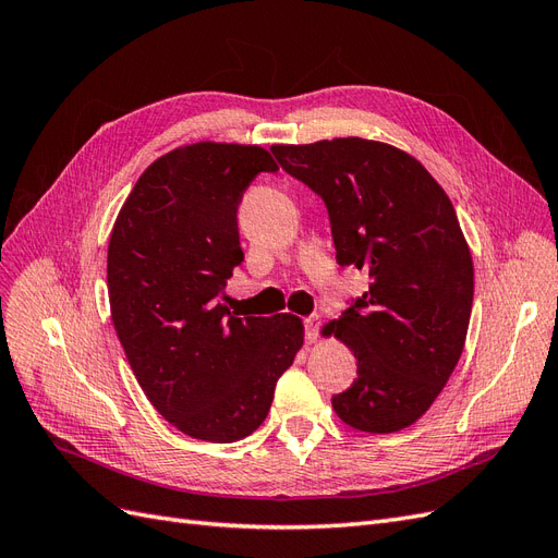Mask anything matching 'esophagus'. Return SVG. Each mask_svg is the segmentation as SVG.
<instances>
[{
    "mask_svg": "<svg viewBox=\"0 0 558 558\" xmlns=\"http://www.w3.org/2000/svg\"><path fill=\"white\" fill-rule=\"evenodd\" d=\"M318 326H320L318 316L305 318V342H307V344H314V342L318 340Z\"/></svg>",
    "mask_w": 558,
    "mask_h": 558,
    "instance_id": "1",
    "label": "esophagus"
}]
</instances>
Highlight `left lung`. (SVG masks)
<instances>
[{
	"instance_id": "8db88e82",
	"label": "left lung",
	"mask_w": 558,
	"mask_h": 558,
	"mask_svg": "<svg viewBox=\"0 0 558 558\" xmlns=\"http://www.w3.org/2000/svg\"><path fill=\"white\" fill-rule=\"evenodd\" d=\"M272 154L326 202L337 263L369 277L324 330L359 361L332 410L365 433L412 426L459 363L472 312L475 275L451 199L424 165L381 142L277 144Z\"/></svg>"
}]
</instances>
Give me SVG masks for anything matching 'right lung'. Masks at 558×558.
<instances>
[{
	"instance_id": "obj_1",
	"label": "right lung",
	"mask_w": 558,
	"mask_h": 558,
	"mask_svg": "<svg viewBox=\"0 0 558 558\" xmlns=\"http://www.w3.org/2000/svg\"><path fill=\"white\" fill-rule=\"evenodd\" d=\"M277 170L260 146L174 148L148 165L111 230L116 335L150 404L195 440L256 430L302 347L298 316H240L226 305V281L244 260L242 195Z\"/></svg>"
}]
</instances>
